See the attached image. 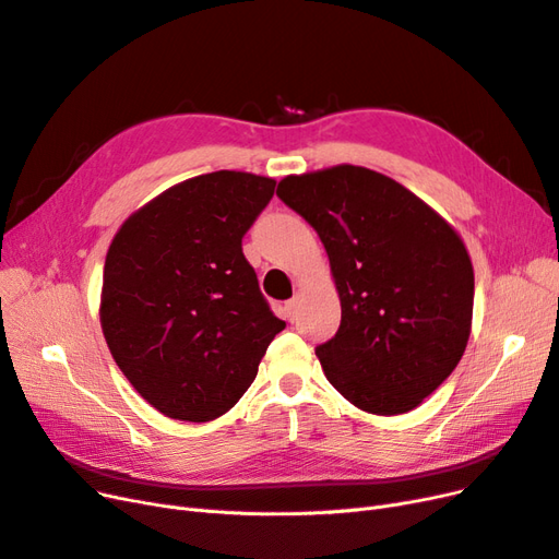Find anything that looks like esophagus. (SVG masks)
Returning a JSON list of instances; mask_svg holds the SVG:
<instances>
[{
    "instance_id": "obj_1",
    "label": "esophagus",
    "mask_w": 559,
    "mask_h": 559,
    "mask_svg": "<svg viewBox=\"0 0 559 559\" xmlns=\"http://www.w3.org/2000/svg\"><path fill=\"white\" fill-rule=\"evenodd\" d=\"M300 306H302V294H296L289 302H286V310H289V317H292V319L298 314Z\"/></svg>"
}]
</instances>
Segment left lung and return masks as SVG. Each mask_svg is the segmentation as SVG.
I'll return each instance as SVG.
<instances>
[{
	"label": "left lung",
	"instance_id": "left-lung-1",
	"mask_svg": "<svg viewBox=\"0 0 559 559\" xmlns=\"http://www.w3.org/2000/svg\"><path fill=\"white\" fill-rule=\"evenodd\" d=\"M277 195L324 242L341 296V329L317 347L326 380L366 413L417 408L471 335L473 265L460 233L405 186L359 165L289 175Z\"/></svg>",
	"mask_w": 559,
	"mask_h": 559
}]
</instances>
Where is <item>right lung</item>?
<instances>
[{
  "mask_svg": "<svg viewBox=\"0 0 559 559\" xmlns=\"http://www.w3.org/2000/svg\"><path fill=\"white\" fill-rule=\"evenodd\" d=\"M275 179L218 170L132 212L107 251L99 324L118 368L158 413H228L286 326L242 253Z\"/></svg>",
  "mask_w": 559,
  "mask_h": 559,
  "instance_id": "obj_1",
  "label": "right lung"
}]
</instances>
